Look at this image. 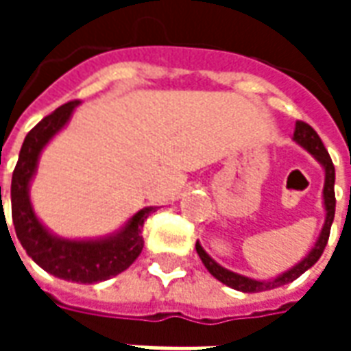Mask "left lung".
Listing matches in <instances>:
<instances>
[{
    "label": "left lung",
    "mask_w": 351,
    "mask_h": 351,
    "mask_svg": "<svg viewBox=\"0 0 351 351\" xmlns=\"http://www.w3.org/2000/svg\"><path fill=\"white\" fill-rule=\"evenodd\" d=\"M293 138L302 146L306 148L314 158H316L325 169V186H324V203L325 210H327V218H325V226L322 229V235L317 239L316 246L312 248L306 258L302 259L301 263H297L293 269H289L284 274H280L278 278L269 280V282H259V280L246 278V276H241L237 272H231L228 269H223L220 265L216 263L208 254H206L201 244H195V250H197L199 258L203 261L208 272L213 274L214 278H218L221 284L233 287V289H239V291H244V293H258V291H267V289H272V287H280L284 284H289L301 276L302 272L308 271L312 265L316 263L317 259L322 258L325 246H327V241H329V233H331V223L335 220V205H337V199H335V165H332L331 156L327 152V148L322 143V138L317 135L316 131L310 128L306 122H297L295 125V135Z\"/></svg>",
    "instance_id": "8db88e82"
}]
</instances>
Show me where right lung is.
Listing matches in <instances>:
<instances>
[{"mask_svg":"<svg viewBox=\"0 0 351 351\" xmlns=\"http://www.w3.org/2000/svg\"><path fill=\"white\" fill-rule=\"evenodd\" d=\"M77 105L79 101L75 99L58 107L26 135L16 167L12 171L11 213L20 244L41 269L69 282L93 284L120 274L138 258L145 244L143 226L148 214L156 208L150 206L138 210L118 235L103 241H65L52 237L43 228L27 197V186L35 173L41 150L67 123Z\"/></svg>","mask_w":351,"mask_h":351,"instance_id":"obj_1","label":"right lung"}]
</instances>
